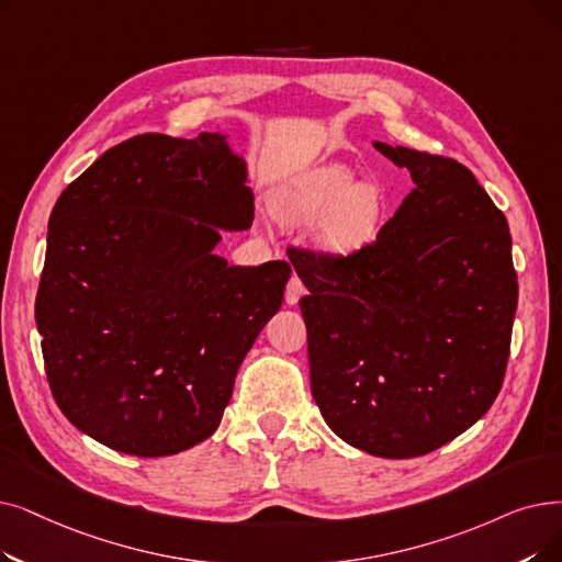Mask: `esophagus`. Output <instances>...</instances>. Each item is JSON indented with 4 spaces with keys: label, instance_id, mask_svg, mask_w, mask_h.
<instances>
[{
    "label": "esophagus",
    "instance_id": "1",
    "mask_svg": "<svg viewBox=\"0 0 562 562\" xmlns=\"http://www.w3.org/2000/svg\"><path fill=\"white\" fill-rule=\"evenodd\" d=\"M303 294H305V284L301 282L299 276H291V280H289V284H286V291H284V301H286L289 305H296Z\"/></svg>",
    "mask_w": 562,
    "mask_h": 562
}]
</instances>
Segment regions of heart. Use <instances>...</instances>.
<instances>
[{"mask_svg": "<svg viewBox=\"0 0 562 562\" xmlns=\"http://www.w3.org/2000/svg\"><path fill=\"white\" fill-rule=\"evenodd\" d=\"M385 209V192L372 181L356 183L353 169L341 162L310 167L278 194V213L291 225L325 217L316 240L333 257H349L372 246L381 234Z\"/></svg>", "mask_w": 562, "mask_h": 562, "instance_id": "1", "label": "heart"}]
</instances>
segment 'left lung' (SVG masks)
<instances>
[{"label":"left lung","mask_w":562,"mask_h":562,"mask_svg":"<svg viewBox=\"0 0 562 562\" xmlns=\"http://www.w3.org/2000/svg\"><path fill=\"white\" fill-rule=\"evenodd\" d=\"M376 149L413 188L372 246L333 257L291 248L310 294V385L328 427L385 459L423 457L475 425L505 379L517 271L503 211L469 167Z\"/></svg>","instance_id":"left-lung-1"}]
</instances>
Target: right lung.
Instances as JSON below:
<instances>
[{
    "label": "right lung",
    "mask_w": 562,
    "mask_h": 562,
    "mask_svg": "<svg viewBox=\"0 0 562 562\" xmlns=\"http://www.w3.org/2000/svg\"><path fill=\"white\" fill-rule=\"evenodd\" d=\"M225 135H135L61 194L36 326L64 416L135 457L177 454L223 420L243 358L280 310L286 261L227 266L217 227L252 225Z\"/></svg>",
    "instance_id": "1"
}]
</instances>
